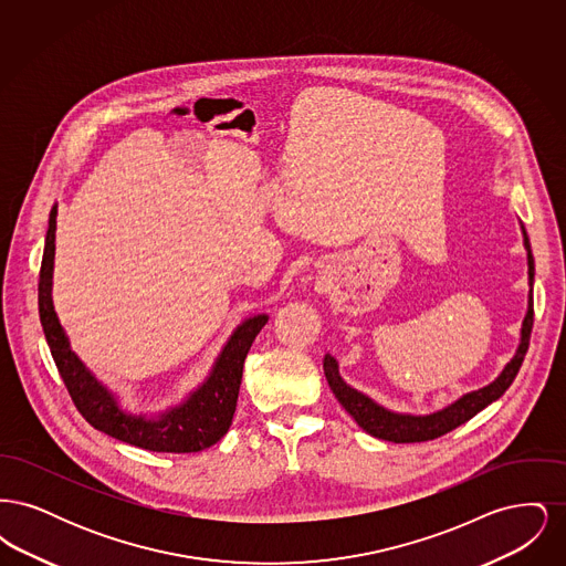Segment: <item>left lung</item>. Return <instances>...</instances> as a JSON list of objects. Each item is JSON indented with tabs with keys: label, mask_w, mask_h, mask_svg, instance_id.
Segmentation results:
<instances>
[{
	"label": "left lung",
	"mask_w": 566,
	"mask_h": 566,
	"mask_svg": "<svg viewBox=\"0 0 566 566\" xmlns=\"http://www.w3.org/2000/svg\"><path fill=\"white\" fill-rule=\"evenodd\" d=\"M524 233V248L528 254V286H531V295H528V310L522 323V333H520V346L513 354L512 360L505 365V369L501 371V376L496 377L492 384H488L480 390L467 392L462 395L458 401L448 405L441 411H434L429 416H411V413H397L390 411L381 405H377L374 399H369L367 395L354 390L348 386L342 376H339V365L337 360L326 354L324 356V376L326 381L335 395V399L344 405V409L350 413L356 420V424L363 431L374 434L377 439L384 441H392V443H416V441H431L446 432L454 431L460 424H464L467 420H471L475 413H480L484 407L496 401L499 397H503V392L512 386L513 379L517 376L522 360L528 350V342H531V331H533V282H535V259L531 252V242L528 235L522 227Z\"/></svg>",
	"instance_id": "1"
}]
</instances>
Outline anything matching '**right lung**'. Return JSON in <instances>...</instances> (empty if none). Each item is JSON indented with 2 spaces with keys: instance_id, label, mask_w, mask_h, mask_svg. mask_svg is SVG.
I'll use <instances>...</instances> for the list:
<instances>
[{
  "instance_id": "1",
  "label": "right lung",
  "mask_w": 566,
  "mask_h": 566,
  "mask_svg": "<svg viewBox=\"0 0 566 566\" xmlns=\"http://www.w3.org/2000/svg\"><path fill=\"white\" fill-rule=\"evenodd\" d=\"M54 231H56V206L49 216V231L44 243V256L40 268V284H38V305H40V323L44 328L49 348L53 354L54 365L61 374V379L78 407L82 418L95 427L97 431L106 432L109 437L125 441L135 448L150 452H171V454H189L201 452L224 432L229 431L240 384H242L243 360L268 324V314L252 316L243 321L222 352L216 358L214 367L208 379L190 392L185 403L176 405L163 411L155 418L135 416L125 411L108 388L93 376L76 352L70 348L67 335L54 314L53 265H54Z\"/></svg>"
}]
</instances>
